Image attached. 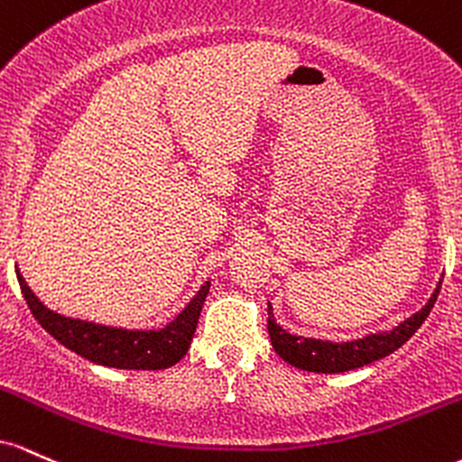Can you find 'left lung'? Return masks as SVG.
Returning a JSON list of instances; mask_svg holds the SVG:
<instances>
[{"instance_id":"8db88e82","label":"left lung","mask_w":462,"mask_h":462,"mask_svg":"<svg viewBox=\"0 0 462 462\" xmlns=\"http://www.w3.org/2000/svg\"><path fill=\"white\" fill-rule=\"evenodd\" d=\"M439 279L432 297L423 305L419 312L408 316L403 323L395 325L386 331H371V334L360 336L351 340H323V338H308V336L290 334L274 320L273 305L268 303V334H271L273 349L277 351L279 357L288 365L297 366L300 371L310 373H345L360 369V366L371 365V362L382 360L391 356L399 346L406 343L408 338L423 325L428 319L430 310L434 308V300L439 297L440 290Z\"/></svg>"}]
</instances>
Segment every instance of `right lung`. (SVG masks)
I'll return each mask as SVG.
<instances>
[{
  "label": "right lung",
  "instance_id": "obj_1",
  "mask_svg": "<svg viewBox=\"0 0 462 462\" xmlns=\"http://www.w3.org/2000/svg\"><path fill=\"white\" fill-rule=\"evenodd\" d=\"M17 279L30 312L50 336H54L67 349L76 351L78 356L87 357L96 365L126 371L170 369L188 354L196 325H199L200 310H203L211 286V282L207 279L199 292L189 299V303L163 328L126 329L54 312L30 290L19 268Z\"/></svg>",
  "mask_w": 462,
  "mask_h": 462
}]
</instances>
